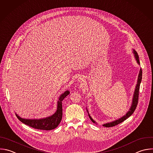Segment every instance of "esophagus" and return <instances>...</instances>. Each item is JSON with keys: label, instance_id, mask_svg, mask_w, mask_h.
Wrapping results in <instances>:
<instances>
[{"label": "esophagus", "instance_id": "esophagus-1", "mask_svg": "<svg viewBox=\"0 0 153 153\" xmlns=\"http://www.w3.org/2000/svg\"><path fill=\"white\" fill-rule=\"evenodd\" d=\"M82 81H83V79H81V78H80V79H79V82H82Z\"/></svg>", "mask_w": 153, "mask_h": 153}]
</instances>
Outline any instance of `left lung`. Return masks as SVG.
<instances>
[{
    "instance_id": "8db88e82",
    "label": "left lung",
    "mask_w": 153,
    "mask_h": 153,
    "mask_svg": "<svg viewBox=\"0 0 153 153\" xmlns=\"http://www.w3.org/2000/svg\"><path fill=\"white\" fill-rule=\"evenodd\" d=\"M133 53L134 54V56L136 58V59L137 61V62L139 64L140 62H139V56L137 53V52H136V51L134 50H133ZM142 69L140 70V71H139V76H138V79H137V85H136V89H135V91H134V95H133V102H132V105H131V106L129 110V111L127 113V114H126V115H124V117H123L122 118L118 119V120H116L114 122H112V123H106L105 124L103 125V126L106 127H113V126H115L121 123H123L124 121H125L126 119H127L128 117H130L133 114V112H134L136 107H137V103H138V99H139V88H140V82H141V80H142ZM89 115V114H88ZM89 117L90 118V119L91 120V121L95 123V122L92 119V118L90 117V115H89Z\"/></svg>"
}]
</instances>
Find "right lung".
<instances>
[{"mask_svg": "<svg viewBox=\"0 0 153 153\" xmlns=\"http://www.w3.org/2000/svg\"><path fill=\"white\" fill-rule=\"evenodd\" d=\"M70 94L66 91L62 94L58 101V108L56 112L52 116L40 120H27L20 118L16 114L17 118L23 123L36 129L42 130H51L56 128L61 121L62 118V100Z\"/></svg>", "mask_w": 153, "mask_h": 153, "instance_id": "1", "label": "right lung"}]
</instances>
